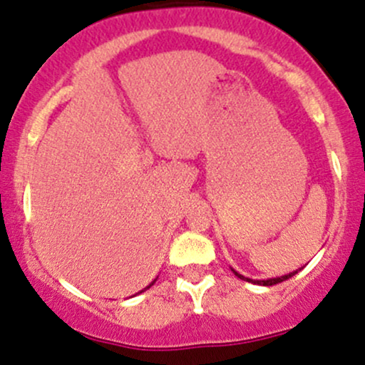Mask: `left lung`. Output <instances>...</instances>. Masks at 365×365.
<instances>
[{"label":"left lung","instance_id":"8db88e82","mask_svg":"<svg viewBox=\"0 0 365 365\" xmlns=\"http://www.w3.org/2000/svg\"><path fill=\"white\" fill-rule=\"evenodd\" d=\"M298 271H302V269H297V271H293V272L286 274V276H281V277H272V279H262V281H255V279H250V277H245V276H241V274H237V272L235 271V269H232V272H235L236 276L240 277V279H243V281H248V282H253V284H262V286H274V284H277V282H282V281L289 279V277H293L294 274H297Z\"/></svg>","mask_w":365,"mask_h":365}]
</instances>
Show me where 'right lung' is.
<instances>
[{
	"instance_id": "obj_1",
	"label": "right lung",
	"mask_w": 365,
	"mask_h": 365,
	"mask_svg": "<svg viewBox=\"0 0 365 365\" xmlns=\"http://www.w3.org/2000/svg\"><path fill=\"white\" fill-rule=\"evenodd\" d=\"M155 281H157V279H155ZM155 281H151V284H150V286H153V284H155ZM150 286H146V288H145V289H141V292H139V293H143V292H146V289H148V288H150Z\"/></svg>"
}]
</instances>
